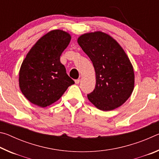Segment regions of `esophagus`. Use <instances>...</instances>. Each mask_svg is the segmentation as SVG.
I'll use <instances>...</instances> for the list:
<instances>
[{
  "label": "esophagus",
  "instance_id": "obj_1",
  "mask_svg": "<svg viewBox=\"0 0 159 159\" xmlns=\"http://www.w3.org/2000/svg\"><path fill=\"white\" fill-rule=\"evenodd\" d=\"M79 83H80V79L75 80V83H76V84H79Z\"/></svg>",
  "mask_w": 159,
  "mask_h": 159
}]
</instances>
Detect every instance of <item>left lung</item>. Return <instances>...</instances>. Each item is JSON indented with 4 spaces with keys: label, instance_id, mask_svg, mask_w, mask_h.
I'll use <instances>...</instances> for the list:
<instances>
[{
    "label": "left lung",
    "instance_id": "obj_1",
    "mask_svg": "<svg viewBox=\"0 0 159 159\" xmlns=\"http://www.w3.org/2000/svg\"><path fill=\"white\" fill-rule=\"evenodd\" d=\"M78 43L93 64L96 85L88 98L97 108L111 111L121 106L134 89L133 67L125 51L109 35L101 31L85 34Z\"/></svg>",
    "mask_w": 159,
    "mask_h": 159
}]
</instances>
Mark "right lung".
<instances>
[{
	"instance_id": "right-lung-1",
	"label": "right lung",
	"mask_w": 159,
	"mask_h": 159,
	"mask_svg": "<svg viewBox=\"0 0 159 159\" xmlns=\"http://www.w3.org/2000/svg\"><path fill=\"white\" fill-rule=\"evenodd\" d=\"M71 41L70 34L53 30L41 37L21 64L19 83L21 93L36 105L45 107L57 101L74 81L60 62Z\"/></svg>"
}]
</instances>
